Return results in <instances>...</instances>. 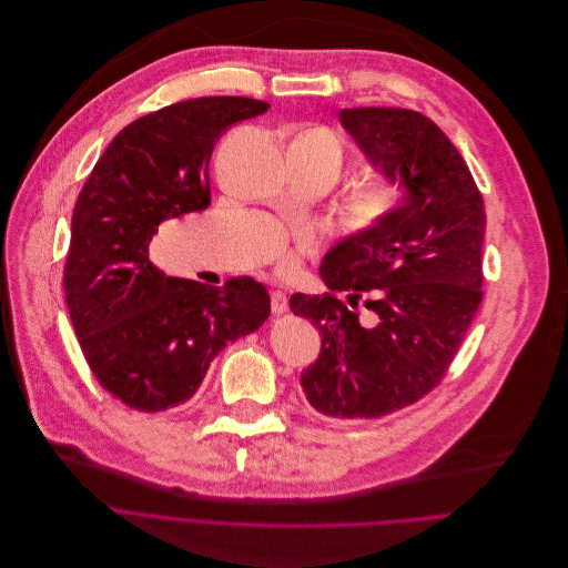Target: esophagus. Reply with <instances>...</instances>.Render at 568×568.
Returning <instances> with one entry per match:
<instances>
[{
	"mask_svg": "<svg viewBox=\"0 0 568 568\" xmlns=\"http://www.w3.org/2000/svg\"><path fill=\"white\" fill-rule=\"evenodd\" d=\"M270 310L273 314H284L288 310V301H286V293L284 291H273L270 293Z\"/></svg>",
	"mask_w": 568,
	"mask_h": 568,
	"instance_id": "34e87169",
	"label": "esophagus"
}]
</instances>
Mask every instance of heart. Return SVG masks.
Segmentation results:
<instances>
[{"mask_svg":"<svg viewBox=\"0 0 568 568\" xmlns=\"http://www.w3.org/2000/svg\"><path fill=\"white\" fill-rule=\"evenodd\" d=\"M301 139H305L307 143H312L316 148V152L331 156L333 161H337V166L342 164V143L331 131H307L303 133ZM402 199V186L393 180H379L374 182L367 192L361 196V214L363 220L374 224V222H382L384 217L397 207ZM318 245V237L314 231H301L295 235V247H286L282 240H275L273 245H270V252L280 263L282 270H291L295 265V258H298L301 252H312Z\"/></svg>","mask_w":568,"mask_h":568,"instance_id":"1","label":"heart"}]
</instances>
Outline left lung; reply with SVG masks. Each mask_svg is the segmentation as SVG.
Instances as JSON below:
<instances>
[{
	"label": "left lung",
	"instance_id": "8db88e82",
	"mask_svg": "<svg viewBox=\"0 0 568 568\" xmlns=\"http://www.w3.org/2000/svg\"><path fill=\"white\" fill-rule=\"evenodd\" d=\"M339 122L404 199L326 254L321 277L333 293H295L288 305L323 337L301 376L312 409L367 420L409 407L446 376L483 301L485 205L463 154L423 113L344 108ZM342 290L348 306L334 295Z\"/></svg>",
	"mask_w": 568,
	"mask_h": 568
}]
</instances>
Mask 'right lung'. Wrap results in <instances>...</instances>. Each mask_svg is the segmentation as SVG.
<instances>
[{
    "mask_svg": "<svg viewBox=\"0 0 568 568\" xmlns=\"http://www.w3.org/2000/svg\"><path fill=\"white\" fill-rule=\"evenodd\" d=\"M247 97H201L126 124L80 189L64 265L73 331L97 382L131 409L192 397L220 351L263 326L270 295L252 277L224 286L169 277L152 235L210 205V156L222 133L267 111Z\"/></svg>",
    "mask_w": 568,
    "mask_h": 568,
    "instance_id": "right-lung-1",
    "label": "right lung"
}]
</instances>
